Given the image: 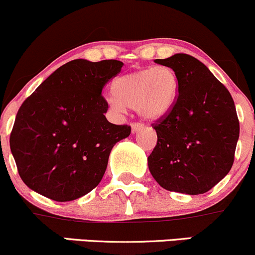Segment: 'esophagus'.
<instances>
[{"mask_svg": "<svg viewBox=\"0 0 255 255\" xmlns=\"http://www.w3.org/2000/svg\"><path fill=\"white\" fill-rule=\"evenodd\" d=\"M142 128H144V125H142V123H140V122H133L132 123V132L133 133H136L138 130L142 129Z\"/></svg>", "mask_w": 255, "mask_h": 255, "instance_id": "1", "label": "esophagus"}]
</instances>
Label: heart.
Segmentation results:
<instances>
[{
    "label": "heart",
    "instance_id": "obj_1",
    "mask_svg": "<svg viewBox=\"0 0 255 255\" xmlns=\"http://www.w3.org/2000/svg\"><path fill=\"white\" fill-rule=\"evenodd\" d=\"M110 104L116 110L136 109L146 120L164 116L178 98L177 72L166 65L128 72L115 80Z\"/></svg>",
    "mask_w": 255,
    "mask_h": 255
}]
</instances>
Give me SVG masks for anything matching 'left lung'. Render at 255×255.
Wrapping results in <instances>:
<instances>
[{
  "label": "left lung",
  "mask_w": 255,
  "mask_h": 255,
  "mask_svg": "<svg viewBox=\"0 0 255 255\" xmlns=\"http://www.w3.org/2000/svg\"><path fill=\"white\" fill-rule=\"evenodd\" d=\"M177 72L175 104L152 123L157 144L147 157L155 180L168 191L200 195L230 172L240 122L230 92L189 54L156 59Z\"/></svg>",
  "instance_id": "left-lung-1"
}]
</instances>
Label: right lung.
<instances>
[{"instance_id":"1","label":"right lung","mask_w":255,"mask_h":255,"mask_svg":"<svg viewBox=\"0 0 255 255\" xmlns=\"http://www.w3.org/2000/svg\"><path fill=\"white\" fill-rule=\"evenodd\" d=\"M123 63L71 60L55 70L19 108L9 145L21 180L58 202L88 194L102 180L109 155L130 126L106 120L102 96Z\"/></svg>"}]
</instances>
